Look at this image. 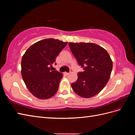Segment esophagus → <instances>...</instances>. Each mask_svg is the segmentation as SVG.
<instances>
[{
    "mask_svg": "<svg viewBox=\"0 0 135 135\" xmlns=\"http://www.w3.org/2000/svg\"><path fill=\"white\" fill-rule=\"evenodd\" d=\"M64 74H65V75H68L69 74V73H67V72H65V73H64Z\"/></svg>",
    "mask_w": 135,
    "mask_h": 135,
    "instance_id": "obj_1",
    "label": "esophagus"
}]
</instances>
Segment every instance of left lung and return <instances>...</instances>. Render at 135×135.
<instances>
[{
	"label": "left lung",
	"mask_w": 135,
	"mask_h": 135,
	"mask_svg": "<svg viewBox=\"0 0 135 135\" xmlns=\"http://www.w3.org/2000/svg\"><path fill=\"white\" fill-rule=\"evenodd\" d=\"M69 47L83 72L71 83L73 91L79 96L89 98L103 89L110 78L113 62L104 48L91 43H69Z\"/></svg>",
	"instance_id": "left-lung-1"
}]
</instances>
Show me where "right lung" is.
I'll use <instances>...</instances> for the list:
<instances>
[{
  "instance_id": "add662e5",
  "label": "right lung",
  "mask_w": 135,
  "mask_h": 135,
  "mask_svg": "<svg viewBox=\"0 0 135 135\" xmlns=\"http://www.w3.org/2000/svg\"><path fill=\"white\" fill-rule=\"evenodd\" d=\"M68 44L46 39L32 44L23 55L21 75L27 89L39 99H48L57 91L62 74L51 69L56 57Z\"/></svg>"
}]
</instances>
